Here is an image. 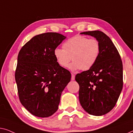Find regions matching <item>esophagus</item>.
<instances>
[{"instance_id": "obj_1", "label": "esophagus", "mask_w": 133, "mask_h": 133, "mask_svg": "<svg viewBox=\"0 0 133 133\" xmlns=\"http://www.w3.org/2000/svg\"><path fill=\"white\" fill-rule=\"evenodd\" d=\"M75 74H72V77H71V79L74 81V80L75 79Z\"/></svg>"}]
</instances>
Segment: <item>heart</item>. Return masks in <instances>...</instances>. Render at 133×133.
Instances as JSON below:
<instances>
[{
  "label": "heart",
  "instance_id": "heart-1",
  "mask_svg": "<svg viewBox=\"0 0 133 133\" xmlns=\"http://www.w3.org/2000/svg\"><path fill=\"white\" fill-rule=\"evenodd\" d=\"M101 52L99 42L95 38H89L77 35L71 37L63 44V49L56 48L54 57L62 67L68 66L72 70H87L94 66Z\"/></svg>",
  "mask_w": 133,
  "mask_h": 133
}]
</instances>
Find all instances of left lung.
<instances>
[{
  "label": "left lung",
  "instance_id": "left-lung-1",
  "mask_svg": "<svg viewBox=\"0 0 133 133\" xmlns=\"http://www.w3.org/2000/svg\"><path fill=\"white\" fill-rule=\"evenodd\" d=\"M99 42L101 52L94 66L75 76L79 100L90 115L102 116L114 108L123 87V66L118 50L109 37L99 31H87Z\"/></svg>",
  "mask_w": 133,
  "mask_h": 133
}]
</instances>
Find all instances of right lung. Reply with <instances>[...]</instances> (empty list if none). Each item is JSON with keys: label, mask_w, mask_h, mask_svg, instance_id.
I'll return each mask as SVG.
<instances>
[{"label": "right lung", "mask_w": 133, "mask_h": 133, "mask_svg": "<svg viewBox=\"0 0 133 133\" xmlns=\"http://www.w3.org/2000/svg\"><path fill=\"white\" fill-rule=\"evenodd\" d=\"M66 38L57 32L34 37L20 49L15 79L21 104L32 115L50 116L57 111L61 93L71 79L58 64L54 50Z\"/></svg>", "instance_id": "1"}]
</instances>
